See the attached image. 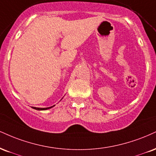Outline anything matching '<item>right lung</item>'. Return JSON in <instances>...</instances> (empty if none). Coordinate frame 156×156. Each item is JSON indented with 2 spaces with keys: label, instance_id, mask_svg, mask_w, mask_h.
<instances>
[{
  "label": "right lung",
  "instance_id": "1",
  "mask_svg": "<svg viewBox=\"0 0 156 156\" xmlns=\"http://www.w3.org/2000/svg\"><path fill=\"white\" fill-rule=\"evenodd\" d=\"M54 106H52V107H54ZM52 107H49V108H35V107H33V108H34V109H35V110H48V109H49V108H51Z\"/></svg>",
  "mask_w": 156,
  "mask_h": 156
}]
</instances>
